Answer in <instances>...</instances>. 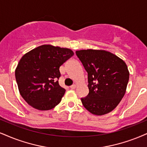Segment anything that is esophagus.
I'll list each match as a JSON object with an SVG mask.
<instances>
[{"label":"esophagus","instance_id":"obj_1","mask_svg":"<svg viewBox=\"0 0 147 147\" xmlns=\"http://www.w3.org/2000/svg\"><path fill=\"white\" fill-rule=\"evenodd\" d=\"M76 84H72L71 86H70L71 89H74V88H76Z\"/></svg>","mask_w":147,"mask_h":147}]
</instances>
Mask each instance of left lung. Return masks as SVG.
Segmentation results:
<instances>
[{
  "mask_svg": "<svg viewBox=\"0 0 147 147\" xmlns=\"http://www.w3.org/2000/svg\"><path fill=\"white\" fill-rule=\"evenodd\" d=\"M76 54L88 74L89 93L81 98L83 106L95 115L111 112L125 93L129 78L125 63L105 50H82Z\"/></svg>",
  "mask_w": 147,
  "mask_h": 147,
  "instance_id": "left-lung-1",
  "label": "left lung"
}]
</instances>
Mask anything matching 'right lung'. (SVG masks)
<instances>
[{
    "label": "right lung",
    "instance_id": "add662e5",
    "mask_svg": "<svg viewBox=\"0 0 147 147\" xmlns=\"http://www.w3.org/2000/svg\"><path fill=\"white\" fill-rule=\"evenodd\" d=\"M73 55L70 49L43 45L22 57L15 76L20 93L28 104L48 110L61 102L65 89L59 84V68Z\"/></svg>",
    "mask_w": 147,
    "mask_h": 147
}]
</instances>
